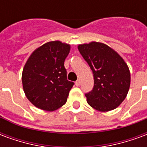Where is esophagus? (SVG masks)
Segmentation results:
<instances>
[{"label": "esophagus", "mask_w": 147, "mask_h": 147, "mask_svg": "<svg viewBox=\"0 0 147 147\" xmlns=\"http://www.w3.org/2000/svg\"><path fill=\"white\" fill-rule=\"evenodd\" d=\"M80 85V80H78L76 81V86H79Z\"/></svg>", "instance_id": "1"}]
</instances>
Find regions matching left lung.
<instances>
[{
	"label": "left lung",
	"mask_w": 147,
	"mask_h": 147,
	"mask_svg": "<svg viewBox=\"0 0 147 147\" xmlns=\"http://www.w3.org/2000/svg\"><path fill=\"white\" fill-rule=\"evenodd\" d=\"M78 49L94 75L93 90L85 94L87 103L101 112L116 109L129 90L131 75L125 61L115 50L101 42L79 45Z\"/></svg>",
	"instance_id": "8db88e82"
}]
</instances>
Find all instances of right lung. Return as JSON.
<instances>
[{
    "label": "right lung",
    "instance_id": "1",
    "mask_svg": "<svg viewBox=\"0 0 147 147\" xmlns=\"http://www.w3.org/2000/svg\"><path fill=\"white\" fill-rule=\"evenodd\" d=\"M70 45L60 41L45 43L28 58L22 74L24 91L37 108L54 111L66 103L74 83L67 80L64 61Z\"/></svg>",
    "mask_w": 147,
    "mask_h": 147
}]
</instances>
